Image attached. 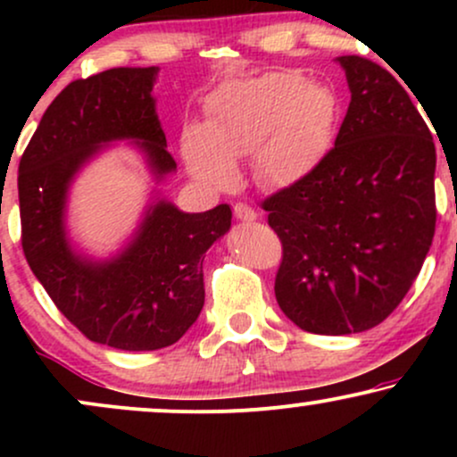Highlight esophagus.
<instances>
[{
    "label": "esophagus",
    "instance_id": "esophagus-1",
    "mask_svg": "<svg viewBox=\"0 0 457 457\" xmlns=\"http://www.w3.org/2000/svg\"><path fill=\"white\" fill-rule=\"evenodd\" d=\"M234 214L238 221H245V223H251L258 219V212H255L251 206H246V204H234Z\"/></svg>",
    "mask_w": 457,
    "mask_h": 457
}]
</instances>
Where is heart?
I'll list each match as a JSON object with an SVG mask.
<instances>
[{
	"label": "heart",
	"mask_w": 457,
	"mask_h": 457,
	"mask_svg": "<svg viewBox=\"0 0 457 457\" xmlns=\"http://www.w3.org/2000/svg\"><path fill=\"white\" fill-rule=\"evenodd\" d=\"M335 113L333 92L292 71L228 83L208 101V122L182 130V159L211 187L229 185L245 156L264 185H295L322 156Z\"/></svg>",
	"instance_id": "obj_1"
}]
</instances>
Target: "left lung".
I'll return each instance as SVG.
<instances>
[{
  "label": "left lung",
  "instance_id": "left-lung-1",
  "mask_svg": "<svg viewBox=\"0 0 457 457\" xmlns=\"http://www.w3.org/2000/svg\"><path fill=\"white\" fill-rule=\"evenodd\" d=\"M350 104L335 148L262 202L279 236L281 312L318 335L363 333L417 279L436 229V148L389 71L342 55Z\"/></svg>",
  "mask_w": 457,
  "mask_h": 457
}]
</instances>
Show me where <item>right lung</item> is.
Here are the masks:
<instances>
[{"label": "right lung", "instance_id": "1", "mask_svg": "<svg viewBox=\"0 0 457 457\" xmlns=\"http://www.w3.org/2000/svg\"><path fill=\"white\" fill-rule=\"evenodd\" d=\"M156 72L112 68L68 83L19 162L21 245L31 272L90 342L129 353L167 348L191 328L204 307V253L232 225L228 204L182 212L159 199L112 260L86 258L68 240V187L103 145L133 139L156 180L176 171L152 98Z\"/></svg>", "mask_w": 457, "mask_h": 457}]
</instances>
